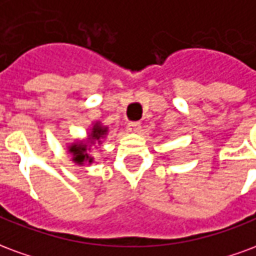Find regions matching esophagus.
Returning <instances> with one entry per match:
<instances>
[{
    "label": "esophagus",
    "mask_w": 256,
    "mask_h": 256,
    "mask_svg": "<svg viewBox=\"0 0 256 256\" xmlns=\"http://www.w3.org/2000/svg\"><path fill=\"white\" fill-rule=\"evenodd\" d=\"M142 128V126L139 124V122H130L128 126H126V130H128V132H134V134H136V132H139Z\"/></svg>",
    "instance_id": "1"
}]
</instances>
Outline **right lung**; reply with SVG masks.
Segmentation results:
<instances>
[{"label": "right lung", "instance_id": "obj_1", "mask_svg": "<svg viewBox=\"0 0 256 256\" xmlns=\"http://www.w3.org/2000/svg\"><path fill=\"white\" fill-rule=\"evenodd\" d=\"M106 128L105 126H100V124H95L94 128H92V132H91V143L94 140H98L100 142V139L104 138V135L106 134ZM87 144H83V143H76V144H74V146L69 147V151L74 154V160L76 164H79V165H83L84 162H88V164H91V162L94 161V158L90 156L88 152H87Z\"/></svg>", "mask_w": 256, "mask_h": 256}]
</instances>
